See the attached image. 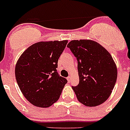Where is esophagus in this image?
Instances as JSON below:
<instances>
[{"instance_id":"esophagus-1","label":"esophagus","mask_w":130,"mask_h":130,"mask_svg":"<svg viewBox=\"0 0 130 130\" xmlns=\"http://www.w3.org/2000/svg\"><path fill=\"white\" fill-rule=\"evenodd\" d=\"M71 79H72V77H71V76H69V77H67V79L68 82H71Z\"/></svg>"}]
</instances>
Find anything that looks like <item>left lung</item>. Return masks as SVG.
<instances>
[{
  "label": "left lung",
  "mask_w": 130,
  "mask_h": 130,
  "mask_svg": "<svg viewBox=\"0 0 130 130\" xmlns=\"http://www.w3.org/2000/svg\"><path fill=\"white\" fill-rule=\"evenodd\" d=\"M67 47L77 60L79 83L72 87L77 100L87 106L106 101L117 77V69L111 54L99 43L91 40H72Z\"/></svg>",
  "instance_id": "1"
}]
</instances>
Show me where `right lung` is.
<instances>
[{
    "label": "right lung",
    "instance_id": "add662e5",
    "mask_svg": "<svg viewBox=\"0 0 130 130\" xmlns=\"http://www.w3.org/2000/svg\"><path fill=\"white\" fill-rule=\"evenodd\" d=\"M68 40L39 42L21 54L15 66L20 90L34 106L48 108L59 99L67 80L57 72L58 61Z\"/></svg>",
    "mask_w": 130,
    "mask_h": 130
}]
</instances>
